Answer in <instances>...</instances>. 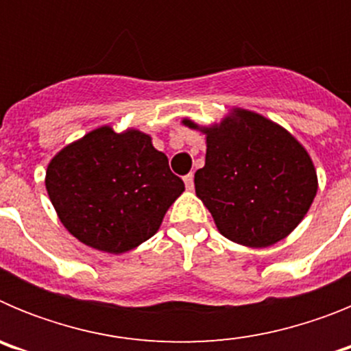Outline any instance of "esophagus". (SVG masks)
I'll return each mask as SVG.
<instances>
[{"instance_id":"34e87169","label":"esophagus","mask_w":351,"mask_h":351,"mask_svg":"<svg viewBox=\"0 0 351 351\" xmlns=\"http://www.w3.org/2000/svg\"><path fill=\"white\" fill-rule=\"evenodd\" d=\"M184 184H186V190H193V173H188V176H184Z\"/></svg>"}]
</instances>
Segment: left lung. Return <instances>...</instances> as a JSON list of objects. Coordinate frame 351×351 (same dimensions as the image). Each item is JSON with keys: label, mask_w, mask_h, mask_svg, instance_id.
Instances as JSON below:
<instances>
[{"label": "left lung", "mask_w": 351, "mask_h": 351, "mask_svg": "<svg viewBox=\"0 0 351 351\" xmlns=\"http://www.w3.org/2000/svg\"><path fill=\"white\" fill-rule=\"evenodd\" d=\"M182 123L197 128L188 119ZM202 132L206 165L195 172V191L218 230L250 247L287 237L318 190L308 151L287 130L243 108Z\"/></svg>", "instance_id": "1"}]
</instances>
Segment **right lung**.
Wrapping results in <instances>:
<instances>
[{
  "mask_svg": "<svg viewBox=\"0 0 351 351\" xmlns=\"http://www.w3.org/2000/svg\"><path fill=\"white\" fill-rule=\"evenodd\" d=\"M45 186L61 223L86 246L107 253L137 247L160 228L184 191L151 137L101 126L52 158Z\"/></svg>",
  "mask_w": 351,
  "mask_h": 351,
  "instance_id": "add662e5",
  "label": "right lung"
}]
</instances>
